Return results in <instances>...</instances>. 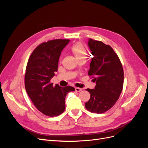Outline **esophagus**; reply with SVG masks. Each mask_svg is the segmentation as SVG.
Instances as JSON below:
<instances>
[{"instance_id":"esophagus-1","label":"esophagus","mask_w":148,"mask_h":148,"mask_svg":"<svg viewBox=\"0 0 148 148\" xmlns=\"http://www.w3.org/2000/svg\"><path fill=\"white\" fill-rule=\"evenodd\" d=\"M75 90L76 92H80V91H82V89L79 88H75Z\"/></svg>"}]
</instances>
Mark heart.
Listing matches in <instances>:
<instances>
[{
	"mask_svg": "<svg viewBox=\"0 0 148 148\" xmlns=\"http://www.w3.org/2000/svg\"><path fill=\"white\" fill-rule=\"evenodd\" d=\"M71 51L77 60L81 58H86V49L80 42L75 44L71 48Z\"/></svg>",
	"mask_w": 148,
	"mask_h": 148,
	"instance_id": "b5f03b06",
	"label": "heart"
}]
</instances>
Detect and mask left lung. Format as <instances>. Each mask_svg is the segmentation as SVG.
Listing matches in <instances>:
<instances>
[{"instance_id":"8db88e82","label":"left lung","mask_w":148,"mask_h":148,"mask_svg":"<svg viewBox=\"0 0 148 148\" xmlns=\"http://www.w3.org/2000/svg\"><path fill=\"white\" fill-rule=\"evenodd\" d=\"M88 46L93 55L88 74L94 78V89L85 107L92 113H103L111 108L119 99L123 84V70L116 53L110 45L89 38Z\"/></svg>"}]
</instances>
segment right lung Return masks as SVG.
<instances>
[{
    "mask_svg": "<svg viewBox=\"0 0 148 148\" xmlns=\"http://www.w3.org/2000/svg\"><path fill=\"white\" fill-rule=\"evenodd\" d=\"M69 40H54L43 42L34 50L28 60L25 77L27 94L37 109L54 117L65 109V97L74 91L71 86L53 87L50 80L58 71L62 51Z\"/></svg>",
    "mask_w": 148,
    "mask_h": 148,
    "instance_id": "right-lung-1",
    "label": "right lung"
}]
</instances>
